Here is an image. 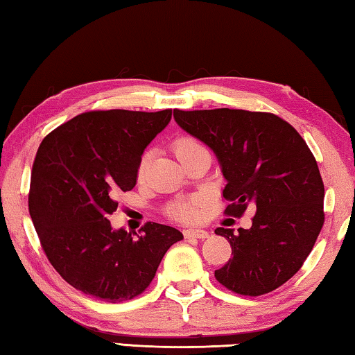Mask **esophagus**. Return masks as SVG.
Here are the masks:
<instances>
[{"instance_id": "1", "label": "esophagus", "mask_w": 355, "mask_h": 355, "mask_svg": "<svg viewBox=\"0 0 355 355\" xmlns=\"http://www.w3.org/2000/svg\"><path fill=\"white\" fill-rule=\"evenodd\" d=\"M184 238H199V239H205L208 238L209 233L207 230H202V228H188V230L183 232Z\"/></svg>"}]
</instances>
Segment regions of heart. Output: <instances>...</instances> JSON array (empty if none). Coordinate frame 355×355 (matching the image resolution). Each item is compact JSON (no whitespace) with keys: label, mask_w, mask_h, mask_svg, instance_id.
<instances>
[{"label":"heart","mask_w":355,"mask_h":355,"mask_svg":"<svg viewBox=\"0 0 355 355\" xmlns=\"http://www.w3.org/2000/svg\"><path fill=\"white\" fill-rule=\"evenodd\" d=\"M200 148H203L202 144L197 139H194V137H189V136L180 137V139H177L175 144H173V152H175L177 158L180 161L184 159V156H188L189 153L196 152V150H200ZM148 161H150V153H144L141 161H139V166H137V177L139 178H144V175H146ZM200 205H202L200 197L177 200L171 205L169 213L172 218H175L177 220L192 222L199 218V207Z\"/></svg>","instance_id":"heart-1"}]
</instances>
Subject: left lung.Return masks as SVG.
Segmentation results:
<instances>
[{
    "label": "left lung",
    "mask_w": 355,
    "mask_h": 355,
    "mask_svg": "<svg viewBox=\"0 0 355 355\" xmlns=\"http://www.w3.org/2000/svg\"><path fill=\"white\" fill-rule=\"evenodd\" d=\"M186 133L218 156L227 180L225 213L257 209L252 227L216 228L232 255L214 271L220 285L243 296H261L296 274L324 224V183L305 141L284 119L244 110H173Z\"/></svg>",
    "instance_id": "obj_1"
}]
</instances>
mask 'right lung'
<instances>
[{
    "label": "right lung",
    "mask_w": 355,
    "mask_h": 355,
    "mask_svg": "<svg viewBox=\"0 0 355 355\" xmlns=\"http://www.w3.org/2000/svg\"><path fill=\"white\" fill-rule=\"evenodd\" d=\"M172 110L91 111L45 136L35 155L29 214L42 249L76 290L106 302L139 296L177 228L147 222L133 236L114 230L119 192L135 188L144 150L171 122Z\"/></svg>",
    "instance_id": "obj_1"
}]
</instances>
